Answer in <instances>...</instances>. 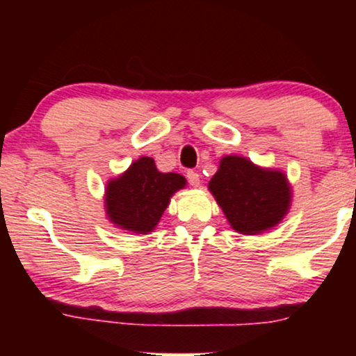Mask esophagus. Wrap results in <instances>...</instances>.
I'll list each match as a JSON object with an SVG mask.
<instances>
[{
	"mask_svg": "<svg viewBox=\"0 0 356 356\" xmlns=\"http://www.w3.org/2000/svg\"><path fill=\"white\" fill-rule=\"evenodd\" d=\"M186 178L191 186H199V173L197 172H193V170H189L186 173Z\"/></svg>",
	"mask_w": 356,
	"mask_h": 356,
	"instance_id": "obj_1",
	"label": "esophagus"
}]
</instances>
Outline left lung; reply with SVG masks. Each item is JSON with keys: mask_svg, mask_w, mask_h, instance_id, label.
<instances>
[{"mask_svg": "<svg viewBox=\"0 0 356 356\" xmlns=\"http://www.w3.org/2000/svg\"><path fill=\"white\" fill-rule=\"evenodd\" d=\"M209 191L222 207L228 223L243 235L270 230L286 216L291 189L279 170L261 168L240 155L220 160L209 181Z\"/></svg>", "mask_w": 356, "mask_h": 356, "instance_id": "left-lung-1", "label": "left lung"}]
</instances>
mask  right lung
Returning a JSON list of instances; mask_svg holds the SVG:
<instances>
[{"label": "right lung", "mask_w": 356, "mask_h": 356, "mask_svg": "<svg viewBox=\"0 0 356 356\" xmlns=\"http://www.w3.org/2000/svg\"><path fill=\"white\" fill-rule=\"evenodd\" d=\"M184 186L186 178L181 175L159 172L154 159L140 157L106 183V217L115 227L145 235L157 227L170 197Z\"/></svg>", "instance_id": "1"}]
</instances>
